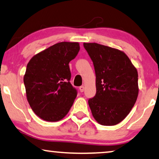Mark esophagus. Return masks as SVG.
<instances>
[{
    "label": "esophagus",
    "mask_w": 159,
    "mask_h": 159,
    "mask_svg": "<svg viewBox=\"0 0 159 159\" xmlns=\"http://www.w3.org/2000/svg\"><path fill=\"white\" fill-rule=\"evenodd\" d=\"M79 90H80V92H84V86H80L79 87Z\"/></svg>",
    "instance_id": "34e87169"
}]
</instances>
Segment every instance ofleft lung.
Instances as JSON below:
<instances>
[{
  "instance_id": "left-lung-1",
  "label": "left lung",
  "mask_w": 159,
  "mask_h": 159,
  "mask_svg": "<svg viewBox=\"0 0 159 159\" xmlns=\"http://www.w3.org/2000/svg\"><path fill=\"white\" fill-rule=\"evenodd\" d=\"M93 63L96 94L89 100L99 124L114 125L129 115L139 95L138 72L124 52L109 46L84 43Z\"/></svg>"
}]
</instances>
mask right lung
<instances>
[{"label": "right lung", "instance_id": "1", "mask_svg": "<svg viewBox=\"0 0 159 159\" xmlns=\"http://www.w3.org/2000/svg\"><path fill=\"white\" fill-rule=\"evenodd\" d=\"M80 50L78 42H61L35 54L23 77L28 102L41 119L50 122L64 118L76 98L70 83L68 63Z\"/></svg>", "mask_w": 159, "mask_h": 159}]
</instances>
